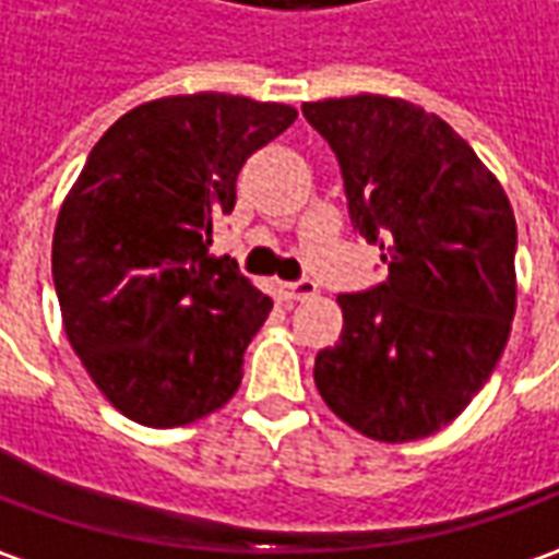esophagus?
<instances>
[{
    "label": "esophagus",
    "instance_id": "1",
    "mask_svg": "<svg viewBox=\"0 0 559 559\" xmlns=\"http://www.w3.org/2000/svg\"><path fill=\"white\" fill-rule=\"evenodd\" d=\"M278 294L287 302H299V299H312L318 294V284L316 281H284V284H278Z\"/></svg>",
    "mask_w": 559,
    "mask_h": 559
}]
</instances>
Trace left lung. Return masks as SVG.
<instances>
[{
	"instance_id": "1",
	"label": "left lung",
	"mask_w": 559,
	"mask_h": 559,
	"mask_svg": "<svg viewBox=\"0 0 559 559\" xmlns=\"http://www.w3.org/2000/svg\"><path fill=\"white\" fill-rule=\"evenodd\" d=\"M343 169L349 216L390 275L340 294L343 331L316 356L328 408L368 439L449 427L489 380L516 312V219L452 126L405 98L306 102Z\"/></svg>"
}]
</instances>
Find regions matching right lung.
I'll return each instance as SVG.
<instances>
[{
	"label": "right lung",
	"instance_id": "add662e5",
	"mask_svg": "<svg viewBox=\"0 0 559 559\" xmlns=\"http://www.w3.org/2000/svg\"><path fill=\"white\" fill-rule=\"evenodd\" d=\"M294 120L243 95L154 98L107 129L68 191L51 238L64 334L129 420L185 427L238 393L272 299L210 257L213 222L235 210L247 157Z\"/></svg>",
	"mask_w": 559,
	"mask_h": 559
}]
</instances>
